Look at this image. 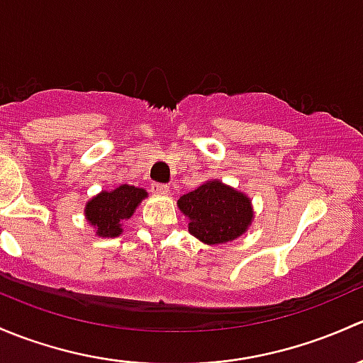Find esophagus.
Wrapping results in <instances>:
<instances>
[{"instance_id":"1","label":"esophagus","mask_w":363,"mask_h":363,"mask_svg":"<svg viewBox=\"0 0 363 363\" xmlns=\"http://www.w3.org/2000/svg\"><path fill=\"white\" fill-rule=\"evenodd\" d=\"M152 192H154V194H167V192H169V186L164 185V183H152Z\"/></svg>"}]
</instances>
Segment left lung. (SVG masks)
<instances>
[{"mask_svg": "<svg viewBox=\"0 0 363 363\" xmlns=\"http://www.w3.org/2000/svg\"><path fill=\"white\" fill-rule=\"evenodd\" d=\"M178 208L189 216V233L206 245L234 241L253 220L250 197L220 180L206 182L183 194Z\"/></svg>", "mask_w": 363, "mask_h": 363, "instance_id": "obj_1", "label": "left lung"}]
</instances>
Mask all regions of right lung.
<instances>
[{
  "instance_id": "right-lung-1",
  "label": "right lung",
  "mask_w": 363,
  "mask_h": 363,
  "mask_svg": "<svg viewBox=\"0 0 363 363\" xmlns=\"http://www.w3.org/2000/svg\"><path fill=\"white\" fill-rule=\"evenodd\" d=\"M147 196V190L134 185H121L111 192L103 190L85 204V218L96 229V236L117 238L122 234V222L133 216Z\"/></svg>"
}]
</instances>
